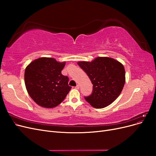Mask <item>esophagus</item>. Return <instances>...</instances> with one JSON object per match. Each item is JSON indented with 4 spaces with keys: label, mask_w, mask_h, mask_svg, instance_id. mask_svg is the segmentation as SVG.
Listing matches in <instances>:
<instances>
[{
    "label": "esophagus",
    "mask_w": 156,
    "mask_h": 156,
    "mask_svg": "<svg viewBox=\"0 0 156 156\" xmlns=\"http://www.w3.org/2000/svg\"><path fill=\"white\" fill-rule=\"evenodd\" d=\"M75 89H77V90L79 89V85H78V84H77V85L76 87H75Z\"/></svg>",
    "instance_id": "1"
}]
</instances>
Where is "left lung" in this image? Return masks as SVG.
Returning <instances> with one entry per match:
<instances>
[{"instance_id":"left-lung-1","label":"left lung","mask_w":156,"mask_h":156,"mask_svg":"<svg viewBox=\"0 0 156 156\" xmlns=\"http://www.w3.org/2000/svg\"><path fill=\"white\" fill-rule=\"evenodd\" d=\"M88 75L93 84V91L85 100L94 108L111 105L120 96L126 82L123 64L110 57L99 56L91 62H77Z\"/></svg>"}]
</instances>
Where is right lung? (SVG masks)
<instances>
[{"mask_svg": "<svg viewBox=\"0 0 156 156\" xmlns=\"http://www.w3.org/2000/svg\"><path fill=\"white\" fill-rule=\"evenodd\" d=\"M66 62L54 58L40 57L33 60L25 71V83L28 94L37 105L54 108L62 103L72 87L68 77L61 71Z\"/></svg>", "mask_w": 156, "mask_h": 156, "instance_id": "obj_1", "label": "right lung"}]
</instances>
